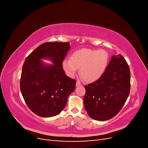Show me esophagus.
I'll return each instance as SVG.
<instances>
[{
  "mask_svg": "<svg viewBox=\"0 0 148 148\" xmlns=\"http://www.w3.org/2000/svg\"><path fill=\"white\" fill-rule=\"evenodd\" d=\"M82 85V84H81V83H80L79 82H77V83H76V86H81Z\"/></svg>",
  "mask_w": 148,
  "mask_h": 148,
  "instance_id": "1",
  "label": "esophagus"
}]
</instances>
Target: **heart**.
Returning a JSON list of instances; mask_svg holds the SVG:
<instances>
[{
	"label": "heart",
	"mask_w": 148,
	"mask_h": 148,
	"mask_svg": "<svg viewBox=\"0 0 148 148\" xmlns=\"http://www.w3.org/2000/svg\"><path fill=\"white\" fill-rule=\"evenodd\" d=\"M109 54L105 50L82 49L71 53L69 60H65L62 66L65 73L73 78L80 69L79 75L85 82L97 81L107 68Z\"/></svg>",
	"instance_id": "1"
}]
</instances>
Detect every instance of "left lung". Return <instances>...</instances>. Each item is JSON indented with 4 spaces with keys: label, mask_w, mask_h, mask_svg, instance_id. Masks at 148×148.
Here are the masks:
<instances>
[{
    "label": "left lung",
    "mask_w": 148,
    "mask_h": 148,
    "mask_svg": "<svg viewBox=\"0 0 148 148\" xmlns=\"http://www.w3.org/2000/svg\"><path fill=\"white\" fill-rule=\"evenodd\" d=\"M84 105L91 119L113 118L124 106L130 91V71L125 58L113 56L102 77L85 85Z\"/></svg>",
    "instance_id": "left-lung-1"
}]
</instances>
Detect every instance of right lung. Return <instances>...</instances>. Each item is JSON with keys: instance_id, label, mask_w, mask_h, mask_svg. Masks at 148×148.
<instances>
[{"instance_id": "obj_1", "label": "right lung", "mask_w": 148, "mask_h": 148, "mask_svg": "<svg viewBox=\"0 0 148 148\" xmlns=\"http://www.w3.org/2000/svg\"><path fill=\"white\" fill-rule=\"evenodd\" d=\"M69 49V42L43 43L24 62L20 78L21 95L29 109L40 117L59 114L75 90L76 80L67 77L62 66ZM42 58H49L54 65L44 64Z\"/></svg>"}]
</instances>
